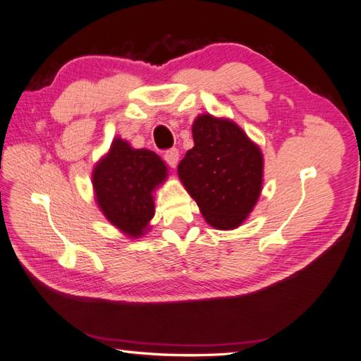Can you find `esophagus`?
Wrapping results in <instances>:
<instances>
[{
    "label": "esophagus",
    "mask_w": 361,
    "mask_h": 361,
    "mask_svg": "<svg viewBox=\"0 0 361 361\" xmlns=\"http://www.w3.org/2000/svg\"><path fill=\"white\" fill-rule=\"evenodd\" d=\"M178 158H180V154H178V150L177 149H169V150H166L164 152V161L169 164L171 167H175L178 164Z\"/></svg>",
    "instance_id": "obj_1"
}]
</instances>
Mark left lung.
I'll return each instance as SVG.
<instances>
[{"label": "left lung", "instance_id": "1", "mask_svg": "<svg viewBox=\"0 0 361 361\" xmlns=\"http://www.w3.org/2000/svg\"><path fill=\"white\" fill-rule=\"evenodd\" d=\"M194 147L178 164V175L206 221L235 229L262 192L263 155L235 123L200 115L192 126Z\"/></svg>", "mask_w": 361, "mask_h": 361}]
</instances>
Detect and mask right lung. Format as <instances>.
Segmentation results:
<instances>
[{
    "instance_id": "right-lung-1",
    "label": "right lung",
    "mask_w": 361,
    "mask_h": 361,
    "mask_svg": "<svg viewBox=\"0 0 361 361\" xmlns=\"http://www.w3.org/2000/svg\"><path fill=\"white\" fill-rule=\"evenodd\" d=\"M166 175V164L152 150L115 138L92 175L98 206L126 235L140 237L154 216L152 192Z\"/></svg>"
}]
</instances>
